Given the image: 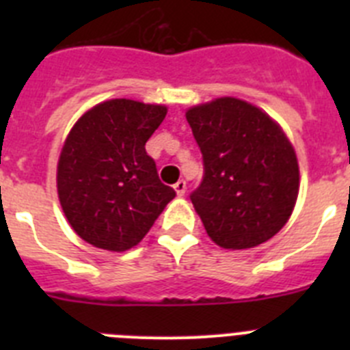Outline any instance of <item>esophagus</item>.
I'll list each match as a JSON object with an SVG mask.
<instances>
[{"instance_id":"esophagus-1","label":"esophagus","mask_w":350,"mask_h":350,"mask_svg":"<svg viewBox=\"0 0 350 350\" xmlns=\"http://www.w3.org/2000/svg\"><path fill=\"white\" fill-rule=\"evenodd\" d=\"M173 189L177 191L178 196H184L185 191H187V184H185V180H178L177 184L173 185Z\"/></svg>"}]
</instances>
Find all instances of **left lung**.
<instances>
[{
  "instance_id": "8db88e82",
  "label": "left lung",
  "mask_w": 350,
  "mask_h": 350,
  "mask_svg": "<svg viewBox=\"0 0 350 350\" xmlns=\"http://www.w3.org/2000/svg\"><path fill=\"white\" fill-rule=\"evenodd\" d=\"M203 156L191 194L206 233L224 249H250L279 233L299 189L295 148L261 108L217 98L185 112Z\"/></svg>"
}]
</instances>
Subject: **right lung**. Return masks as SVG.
<instances>
[{
  "label": "right lung",
  "mask_w": 350,
  "mask_h": 350,
  "mask_svg": "<svg viewBox=\"0 0 350 350\" xmlns=\"http://www.w3.org/2000/svg\"><path fill=\"white\" fill-rule=\"evenodd\" d=\"M166 112L122 98L96 105L71 128L57 163V194L73 231L91 245L113 252L138 245L175 198L145 150Z\"/></svg>",
  "instance_id": "1"
}]
</instances>
